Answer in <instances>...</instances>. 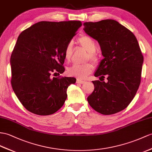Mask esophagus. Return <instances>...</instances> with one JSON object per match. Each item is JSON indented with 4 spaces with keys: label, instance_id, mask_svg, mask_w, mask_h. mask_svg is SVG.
Listing matches in <instances>:
<instances>
[{
    "label": "esophagus",
    "instance_id": "34e87169",
    "mask_svg": "<svg viewBox=\"0 0 152 152\" xmlns=\"http://www.w3.org/2000/svg\"><path fill=\"white\" fill-rule=\"evenodd\" d=\"M85 83H86V81L85 80H80L79 79H77V83H78V84H84Z\"/></svg>",
    "mask_w": 152,
    "mask_h": 152
}]
</instances>
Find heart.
<instances>
[{"label":"heart","mask_w":152,"mask_h":152,"mask_svg":"<svg viewBox=\"0 0 152 152\" xmlns=\"http://www.w3.org/2000/svg\"><path fill=\"white\" fill-rule=\"evenodd\" d=\"M78 42L80 46L83 47L89 53V57L91 61L96 62L97 60L95 51L97 50V44L91 37L87 35H83L78 39ZM72 53V45L69 43L64 50V59L69 61ZM94 69V66L90 63L83 64H75L69 67L67 69V73L69 76L77 77L79 79H84L90 74Z\"/></svg>","instance_id":"1"}]
</instances>
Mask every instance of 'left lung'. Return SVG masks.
Listing matches in <instances>:
<instances>
[{
  "label": "left lung",
  "instance_id": "obj_1",
  "mask_svg": "<svg viewBox=\"0 0 152 152\" xmlns=\"http://www.w3.org/2000/svg\"><path fill=\"white\" fill-rule=\"evenodd\" d=\"M85 33L97 40L104 58L94 74L104 81L94 80V90L87 98L96 112L112 115L123 110L137 91L143 56L131 31L112 19L84 23Z\"/></svg>",
  "mask_w": 152,
  "mask_h": 152
}]
</instances>
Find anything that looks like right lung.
<instances>
[{
	"label": "right lung",
	"mask_w": 152,
	"mask_h": 152,
	"mask_svg": "<svg viewBox=\"0 0 152 152\" xmlns=\"http://www.w3.org/2000/svg\"><path fill=\"white\" fill-rule=\"evenodd\" d=\"M82 26L79 20L41 21L18 36L10 60L12 86L29 112L49 115L64 105L74 77H51L64 73V50Z\"/></svg>",
	"instance_id": "obj_1"
}]
</instances>
